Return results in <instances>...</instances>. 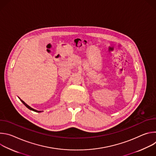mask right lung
Instances as JSON below:
<instances>
[{
    "label": "right lung",
    "instance_id": "1",
    "mask_svg": "<svg viewBox=\"0 0 156 156\" xmlns=\"http://www.w3.org/2000/svg\"><path fill=\"white\" fill-rule=\"evenodd\" d=\"M19 99H20V98H19ZM20 101L22 102V103H23V104H24V105H25L28 108H29L30 110H33V111H34V112H41V111H38V110H35V109H34V108H31V107H30L28 104H26L23 101H22V100H21V99H20Z\"/></svg>",
    "mask_w": 156,
    "mask_h": 156
}]
</instances>
